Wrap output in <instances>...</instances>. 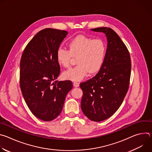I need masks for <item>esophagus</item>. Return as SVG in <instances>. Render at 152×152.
<instances>
[{
	"label": "esophagus",
	"mask_w": 152,
	"mask_h": 152,
	"mask_svg": "<svg viewBox=\"0 0 152 152\" xmlns=\"http://www.w3.org/2000/svg\"><path fill=\"white\" fill-rule=\"evenodd\" d=\"M73 85L75 86V87H77V86H79V83L77 82H73Z\"/></svg>",
	"instance_id": "esophagus-1"
}]
</instances>
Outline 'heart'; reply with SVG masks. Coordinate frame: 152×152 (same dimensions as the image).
<instances>
[{
	"instance_id": "b5f03b06",
	"label": "heart",
	"mask_w": 152,
	"mask_h": 152,
	"mask_svg": "<svg viewBox=\"0 0 152 152\" xmlns=\"http://www.w3.org/2000/svg\"><path fill=\"white\" fill-rule=\"evenodd\" d=\"M106 46L100 38H91L79 35L71 39L68 50L59 48L56 50V58L60 66L68 67L72 57H76V66L62 73L64 78L73 81L83 79L88 73H94L101 68L105 56Z\"/></svg>"
}]
</instances>
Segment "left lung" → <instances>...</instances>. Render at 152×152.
<instances>
[{"mask_svg":"<svg viewBox=\"0 0 152 152\" xmlns=\"http://www.w3.org/2000/svg\"><path fill=\"white\" fill-rule=\"evenodd\" d=\"M91 30L105 34L107 46L99 72L80 83L81 109L90 120L99 122L111 117L121 106L129 89L131 60L127 47L114 30L107 27Z\"/></svg>","mask_w":152,"mask_h":152,"instance_id":"8db88e82","label":"left lung"}]
</instances>
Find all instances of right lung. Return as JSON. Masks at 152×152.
<instances>
[{
  "instance_id": "right-lung-1",
  "label": "right lung",
  "mask_w": 152,
  "mask_h": 152,
  "mask_svg": "<svg viewBox=\"0 0 152 152\" xmlns=\"http://www.w3.org/2000/svg\"><path fill=\"white\" fill-rule=\"evenodd\" d=\"M66 31L46 28L28 42L20 64V86L32 113L49 121L61 113L67 93L72 89L70 80L54 81L60 73L56 50L66 37Z\"/></svg>"
}]
</instances>
